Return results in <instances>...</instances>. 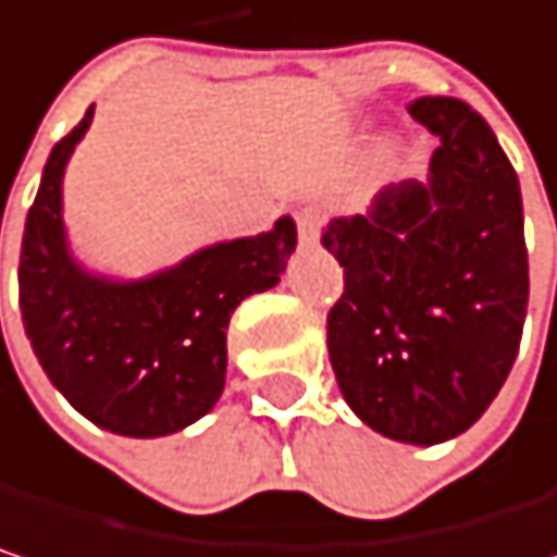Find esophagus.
<instances>
[{
    "label": "esophagus",
    "instance_id": "obj_1",
    "mask_svg": "<svg viewBox=\"0 0 557 557\" xmlns=\"http://www.w3.org/2000/svg\"><path fill=\"white\" fill-rule=\"evenodd\" d=\"M296 226H299V242H302V245H315L319 235H322V226H325V213H322L319 207H306V210L299 213Z\"/></svg>",
    "mask_w": 557,
    "mask_h": 557
}]
</instances>
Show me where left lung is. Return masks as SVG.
<instances>
[{
    "label": "left lung",
    "mask_w": 557,
    "mask_h": 557,
    "mask_svg": "<svg viewBox=\"0 0 557 557\" xmlns=\"http://www.w3.org/2000/svg\"><path fill=\"white\" fill-rule=\"evenodd\" d=\"M440 139L430 177L388 184L367 216L331 220L344 268L329 357L370 428L433 446L469 430L507 380L527 322L530 258L520 181L497 136L459 98H418Z\"/></svg>",
    "instance_id": "8db88e82"
}]
</instances>
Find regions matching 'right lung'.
Returning <instances> with one entry per match:
<instances>
[{"label": "right lung", "instance_id": "obj_1", "mask_svg": "<svg viewBox=\"0 0 557 557\" xmlns=\"http://www.w3.org/2000/svg\"><path fill=\"white\" fill-rule=\"evenodd\" d=\"M85 111L50 152L27 210L18 302L50 382L91 424L121 436H165L203 418L226 385V331L242 299L277 286L296 223L210 245L152 277L82 271L63 228V172L91 124Z\"/></svg>", "mask_w": 557, "mask_h": 557}]
</instances>
